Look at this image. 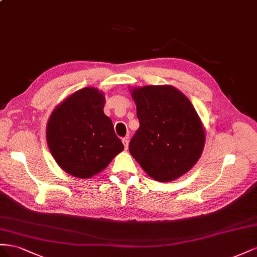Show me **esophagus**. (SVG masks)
<instances>
[{
	"mask_svg": "<svg viewBox=\"0 0 257 257\" xmlns=\"http://www.w3.org/2000/svg\"><path fill=\"white\" fill-rule=\"evenodd\" d=\"M128 142H129L128 138H123L122 139V143H123V146H124V150L128 149Z\"/></svg>",
	"mask_w": 257,
	"mask_h": 257,
	"instance_id": "esophagus-1",
	"label": "esophagus"
}]
</instances>
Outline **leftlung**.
Instances as JSON below:
<instances>
[{
  "label": "left lung",
  "mask_w": 257,
  "mask_h": 257,
  "mask_svg": "<svg viewBox=\"0 0 257 257\" xmlns=\"http://www.w3.org/2000/svg\"><path fill=\"white\" fill-rule=\"evenodd\" d=\"M140 127L129 152L154 180L171 182L199 160L206 130L192 102L170 85L130 88Z\"/></svg>",
  "instance_id": "left-lung-1"
}]
</instances>
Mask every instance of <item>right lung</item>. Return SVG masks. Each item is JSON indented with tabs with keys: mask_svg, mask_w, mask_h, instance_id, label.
<instances>
[{
	"mask_svg": "<svg viewBox=\"0 0 257 257\" xmlns=\"http://www.w3.org/2000/svg\"><path fill=\"white\" fill-rule=\"evenodd\" d=\"M104 104L103 91L85 87L60 102L49 116L48 149L58 166L72 177L90 179L123 150L103 112Z\"/></svg>",
	"mask_w": 257,
	"mask_h": 257,
	"instance_id": "obj_1",
	"label": "right lung"
}]
</instances>
